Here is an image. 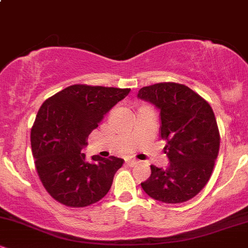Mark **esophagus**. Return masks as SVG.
<instances>
[{
    "instance_id": "1",
    "label": "esophagus",
    "mask_w": 248,
    "mask_h": 248,
    "mask_svg": "<svg viewBox=\"0 0 248 248\" xmlns=\"http://www.w3.org/2000/svg\"><path fill=\"white\" fill-rule=\"evenodd\" d=\"M127 164L129 167H135V166H138V164H139V161L138 160H128Z\"/></svg>"
}]
</instances>
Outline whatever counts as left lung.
I'll return each instance as SVG.
<instances>
[{"label":"left lung","mask_w":248,"mask_h":248,"mask_svg":"<svg viewBox=\"0 0 248 248\" xmlns=\"http://www.w3.org/2000/svg\"><path fill=\"white\" fill-rule=\"evenodd\" d=\"M138 96L161 110V138L170 161L166 169L150 166L142 189L167 204L189 201L206 186L217 160L220 135L215 113L205 99L177 82L142 87Z\"/></svg>","instance_id":"obj_1"}]
</instances>
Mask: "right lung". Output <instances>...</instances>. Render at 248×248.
Segmentation results:
<instances>
[{"mask_svg":"<svg viewBox=\"0 0 248 248\" xmlns=\"http://www.w3.org/2000/svg\"><path fill=\"white\" fill-rule=\"evenodd\" d=\"M130 92V88L77 84L46 99L31 128V149L43 186L57 202L85 207L107 195L122 158L93 156L81 149L104 115Z\"/></svg>","mask_w":248,"mask_h":248,"instance_id":"add662e5","label":"right lung"}]
</instances>
